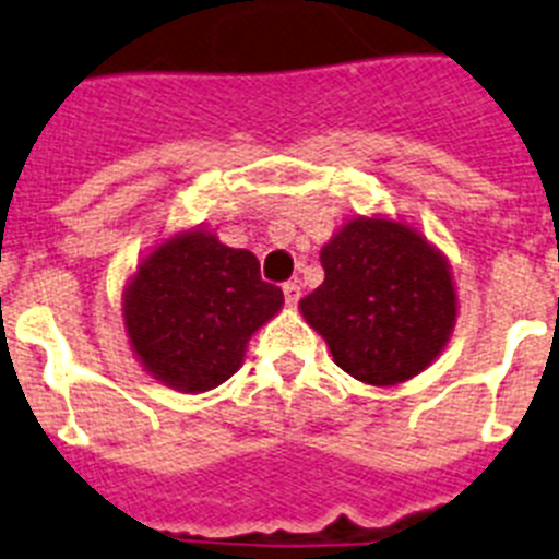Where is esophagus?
Wrapping results in <instances>:
<instances>
[{"label":"esophagus","instance_id":"obj_1","mask_svg":"<svg viewBox=\"0 0 559 559\" xmlns=\"http://www.w3.org/2000/svg\"><path fill=\"white\" fill-rule=\"evenodd\" d=\"M283 294H285V302L296 305L299 302V296H302V288H299V283H285Z\"/></svg>","mask_w":559,"mask_h":559}]
</instances>
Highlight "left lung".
I'll use <instances>...</instances> for the list:
<instances>
[{"mask_svg": "<svg viewBox=\"0 0 559 559\" xmlns=\"http://www.w3.org/2000/svg\"><path fill=\"white\" fill-rule=\"evenodd\" d=\"M324 283L299 302L333 360L369 386L431 367L456 324L451 265L412 226L353 218L322 249Z\"/></svg>", "mask_w": 559, "mask_h": 559, "instance_id": "1", "label": "left lung"}]
</instances>
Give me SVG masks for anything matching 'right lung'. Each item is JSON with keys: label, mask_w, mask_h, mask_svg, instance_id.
Wrapping results in <instances>:
<instances>
[{"label": "right lung", "mask_w": 559, "mask_h": 559, "mask_svg": "<svg viewBox=\"0 0 559 559\" xmlns=\"http://www.w3.org/2000/svg\"><path fill=\"white\" fill-rule=\"evenodd\" d=\"M283 308L257 257L204 229L167 237L136 265L122 319L131 349L176 392L221 386L240 369L251 335Z\"/></svg>", "instance_id": "1"}]
</instances>
